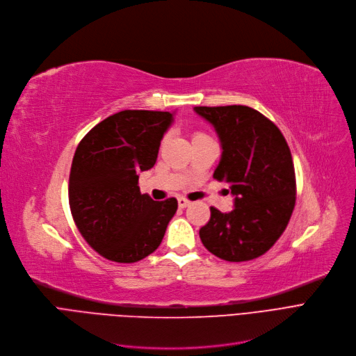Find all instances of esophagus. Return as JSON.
Here are the masks:
<instances>
[{
    "label": "esophagus",
    "instance_id": "obj_1",
    "mask_svg": "<svg viewBox=\"0 0 356 356\" xmlns=\"http://www.w3.org/2000/svg\"><path fill=\"white\" fill-rule=\"evenodd\" d=\"M191 204V201L190 200H187V198H184V197H179L178 198V206L181 207V209H185V207H188Z\"/></svg>",
    "mask_w": 356,
    "mask_h": 356
}]
</instances>
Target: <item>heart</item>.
<instances>
[{
  "mask_svg": "<svg viewBox=\"0 0 356 356\" xmlns=\"http://www.w3.org/2000/svg\"><path fill=\"white\" fill-rule=\"evenodd\" d=\"M201 140H211V138L204 131H194L193 136H191V143L193 142H201Z\"/></svg>",
  "mask_w": 356,
  "mask_h": 356,
  "instance_id": "heart-1",
  "label": "heart"
}]
</instances>
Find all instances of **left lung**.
I'll return each instance as SVG.
<instances>
[{
    "instance_id": "obj_1",
    "label": "left lung",
    "mask_w": 356,
    "mask_h": 356,
    "mask_svg": "<svg viewBox=\"0 0 356 356\" xmlns=\"http://www.w3.org/2000/svg\"><path fill=\"white\" fill-rule=\"evenodd\" d=\"M222 142V161L213 178L229 184L234 209L210 207L200 229L209 252L229 262L259 258L275 245L296 206V171L281 130L248 106L195 107Z\"/></svg>"
}]
</instances>
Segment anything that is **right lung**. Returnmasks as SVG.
<instances>
[{
  "label": "right lung",
  "mask_w": 356,
  "mask_h": 356,
  "mask_svg": "<svg viewBox=\"0 0 356 356\" xmlns=\"http://www.w3.org/2000/svg\"><path fill=\"white\" fill-rule=\"evenodd\" d=\"M168 111L124 110L94 126L79 142L70 174V207L87 243L108 261L138 262L161 245L177 198L154 201L139 172L155 165Z\"/></svg>",
  "instance_id": "add662e5"
}]
</instances>
